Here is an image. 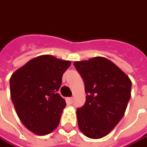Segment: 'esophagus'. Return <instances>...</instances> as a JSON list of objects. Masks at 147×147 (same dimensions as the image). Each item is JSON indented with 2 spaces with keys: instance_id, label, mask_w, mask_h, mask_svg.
I'll list each match as a JSON object with an SVG mask.
<instances>
[{
  "instance_id": "esophagus-1",
  "label": "esophagus",
  "mask_w": 147,
  "mask_h": 147,
  "mask_svg": "<svg viewBox=\"0 0 147 147\" xmlns=\"http://www.w3.org/2000/svg\"><path fill=\"white\" fill-rule=\"evenodd\" d=\"M66 100H67V102H68L69 104H71V103L73 102V98H72V97H68V98L66 99Z\"/></svg>"
}]
</instances>
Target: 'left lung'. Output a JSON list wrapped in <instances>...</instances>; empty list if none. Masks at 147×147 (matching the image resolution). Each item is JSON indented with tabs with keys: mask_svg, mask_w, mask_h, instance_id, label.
Instances as JSON below:
<instances>
[{
	"mask_svg": "<svg viewBox=\"0 0 147 147\" xmlns=\"http://www.w3.org/2000/svg\"><path fill=\"white\" fill-rule=\"evenodd\" d=\"M85 83L86 103L76 110L80 131L91 139L110 133L125 114L131 98V81L107 58L96 56L75 61Z\"/></svg>",
	"mask_w": 147,
	"mask_h": 147,
	"instance_id": "1",
	"label": "left lung"
}]
</instances>
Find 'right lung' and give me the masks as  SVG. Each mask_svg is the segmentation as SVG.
<instances>
[{"label":"right lung","mask_w":147,"mask_h":147,"mask_svg":"<svg viewBox=\"0 0 147 147\" xmlns=\"http://www.w3.org/2000/svg\"><path fill=\"white\" fill-rule=\"evenodd\" d=\"M71 62L51 55L30 60L10 79L11 98L22 123L32 133L45 136L59 125L65 100L58 90Z\"/></svg>","instance_id":"obj_1"}]
</instances>
